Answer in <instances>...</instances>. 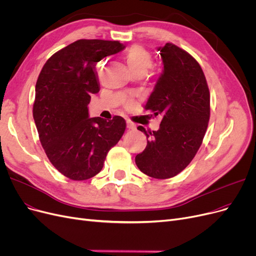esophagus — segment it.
<instances>
[{"label":"esophagus","instance_id":"esophagus-1","mask_svg":"<svg viewBox=\"0 0 256 256\" xmlns=\"http://www.w3.org/2000/svg\"><path fill=\"white\" fill-rule=\"evenodd\" d=\"M126 126H128V128L130 130H135V128H136V124H135V123H133V122L130 121V120L126 121Z\"/></svg>","mask_w":256,"mask_h":256}]
</instances>
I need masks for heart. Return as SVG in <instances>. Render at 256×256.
Returning a JSON list of instances; mask_svg holds the SVG:
<instances>
[{
    "mask_svg": "<svg viewBox=\"0 0 256 256\" xmlns=\"http://www.w3.org/2000/svg\"><path fill=\"white\" fill-rule=\"evenodd\" d=\"M126 60L130 72L133 74H146L153 65L152 54L144 47L140 45H134L130 47L126 54Z\"/></svg>",
    "mask_w": 256,
    "mask_h": 256,
    "instance_id": "b5f03b06",
    "label": "heart"
}]
</instances>
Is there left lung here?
Returning a JSON list of instances; mask_svg holds the SVG:
<instances>
[{"label":"left lung","instance_id":"8db88e82","mask_svg":"<svg viewBox=\"0 0 256 256\" xmlns=\"http://www.w3.org/2000/svg\"><path fill=\"white\" fill-rule=\"evenodd\" d=\"M164 63L144 110L162 120L158 130L137 128L148 144L135 162L146 175L168 179L188 166L200 150L210 119V92L204 74L193 56L172 43L159 47Z\"/></svg>","mask_w":256,"mask_h":256}]
</instances>
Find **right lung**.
Here are the masks:
<instances>
[{"label": "right lung", "mask_w": 256, "mask_h": 256, "mask_svg": "<svg viewBox=\"0 0 256 256\" xmlns=\"http://www.w3.org/2000/svg\"><path fill=\"white\" fill-rule=\"evenodd\" d=\"M124 48L119 41H76L46 61L36 84L32 115L40 142L52 164L72 180H86L103 168L126 122L88 117L92 94L100 85L96 64Z\"/></svg>", "instance_id": "add662e5"}]
</instances>
